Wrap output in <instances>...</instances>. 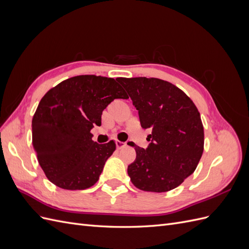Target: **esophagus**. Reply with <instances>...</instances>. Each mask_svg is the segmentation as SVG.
I'll return each instance as SVG.
<instances>
[{
  "label": "esophagus",
  "mask_w": 249,
  "mask_h": 249,
  "mask_svg": "<svg viewBox=\"0 0 249 249\" xmlns=\"http://www.w3.org/2000/svg\"><path fill=\"white\" fill-rule=\"evenodd\" d=\"M115 143H116V147H117L118 149H122L123 147H124V146L126 145V143H125V142H123V141H118V140H117Z\"/></svg>",
  "instance_id": "1"
}]
</instances>
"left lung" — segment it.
<instances>
[{"instance_id":"left-lung-1","label":"left lung","mask_w":249,"mask_h":249,"mask_svg":"<svg viewBox=\"0 0 249 249\" xmlns=\"http://www.w3.org/2000/svg\"><path fill=\"white\" fill-rule=\"evenodd\" d=\"M138 110L143 129H150L147 148L135 146L136 160L127 175L138 189L166 192L196 169L203 152V126L191 99L157 78H117Z\"/></svg>"}]
</instances>
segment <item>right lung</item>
Masks as SVG:
<instances>
[{
    "instance_id": "1",
    "label": "right lung",
    "mask_w": 249,
    "mask_h": 249,
    "mask_svg": "<svg viewBox=\"0 0 249 249\" xmlns=\"http://www.w3.org/2000/svg\"><path fill=\"white\" fill-rule=\"evenodd\" d=\"M115 99H129L112 78L84 74L50 89L32 119V143L51 182L66 190H84L100 178L115 142L99 144L90 133Z\"/></svg>"
}]
</instances>
